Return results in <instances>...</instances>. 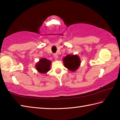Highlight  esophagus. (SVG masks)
<instances>
[{"instance_id": "obj_1", "label": "esophagus", "mask_w": 120, "mask_h": 120, "mask_svg": "<svg viewBox=\"0 0 120 120\" xmlns=\"http://www.w3.org/2000/svg\"><path fill=\"white\" fill-rule=\"evenodd\" d=\"M53 57H55V59H57L58 58V55H57V53H55V54H53Z\"/></svg>"}]
</instances>
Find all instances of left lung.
<instances>
[{"label":"left lung","instance_id":"1","mask_svg":"<svg viewBox=\"0 0 120 120\" xmlns=\"http://www.w3.org/2000/svg\"><path fill=\"white\" fill-rule=\"evenodd\" d=\"M64 66L71 72H75L79 67L81 60L77 55H68L62 59Z\"/></svg>","mask_w":120,"mask_h":120}]
</instances>
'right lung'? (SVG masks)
Returning a JSON list of instances; mask_svg holds the SVG:
<instances>
[{"instance_id": "obj_1", "label": "right lung", "mask_w": 120, "mask_h": 120, "mask_svg": "<svg viewBox=\"0 0 120 120\" xmlns=\"http://www.w3.org/2000/svg\"><path fill=\"white\" fill-rule=\"evenodd\" d=\"M52 61L45 58L40 59L36 64L35 68L41 74H46L50 70Z\"/></svg>"}]
</instances>
